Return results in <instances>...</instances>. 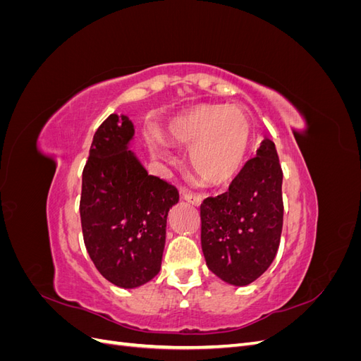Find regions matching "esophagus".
I'll return each mask as SVG.
<instances>
[{
	"label": "esophagus",
	"instance_id": "1",
	"mask_svg": "<svg viewBox=\"0 0 361 361\" xmlns=\"http://www.w3.org/2000/svg\"><path fill=\"white\" fill-rule=\"evenodd\" d=\"M183 199H185V202H188L192 206H200L202 202H203L202 195L192 194V192H183Z\"/></svg>",
	"mask_w": 361,
	"mask_h": 361
}]
</instances>
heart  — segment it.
Returning a JSON list of instances; mask_svg holds the SVG:
<instances>
[{
  "instance_id": "b5f03b06",
  "label": "heart",
  "mask_w": 361,
  "mask_h": 361,
  "mask_svg": "<svg viewBox=\"0 0 361 361\" xmlns=\"http://www.w3.org/2000/svg\"><path fill=\"white\" fill-rule=\"evenodd\" d=\"M166 137L171 145L190 149V167L202 182L223 187L241 173L253 143V128L236 106L199 105L174 117ZM147 145L155 158L174 161L158 134H149Z\"/></svg>"
}]
</instances>
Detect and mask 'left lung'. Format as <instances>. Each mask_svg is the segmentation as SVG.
I'll return each mask as SVG.
<instances>
[{"label":"left lung","instance_id":"8db88e82","mask_svg":"<svg viewBox=\"0 0 361 361\" xmlns=\"http://www.w3.org/2000/svg\"><path fill=\"white\" fill-rule=\"evenodd\" d=\"M281 183L276 145L265 138L228 191L202 203L206 265L228 285H250L274 260L283 227Z\"/></svg>","mask_w":361,"mask_h":361}]
</instances>
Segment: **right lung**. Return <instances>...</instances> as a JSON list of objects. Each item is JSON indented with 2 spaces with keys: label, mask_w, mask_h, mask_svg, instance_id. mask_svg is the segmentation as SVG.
I'll use <instances>...</instances> for the list:
<instances>
[{
  "label": "right lung",
  "mask_w": 361,
  "mask_h": 361,
  "mask_svg": "<svg viewBox=\"0 0 361 361\" xmlns=\"http://www.w3.org/2000/svg\"><path fill=\"white\" fill-rule=\"evenodd\" d=\"M134 123L111 114L97 128L82 171L81 226L97 271L123 289L154 279L166 245L167 215L179 202L173 185L147 174L130 150Z\"/></svg>",
  "instance_id": "obj_1"
}]
</instances>
